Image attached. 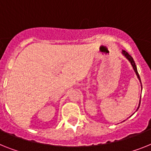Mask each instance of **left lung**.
Here are the masks:
<instances>
[{"label": "left lung", "mask_w": 151, "mask_h": 151, "mask_svg": "<svg viewBox=\"0 0 151 151\" xmlns=\"http://www.w3.org/2000/svg\"><path fill=\"white\" fill-rule=\"evenodd\" d=\"M121 53H122L123 55H124V56L125 58H126L127 59V60H129V61H130V64H131V65H132V67H133V69H134V71H135V73H136L137 77V78H138V79H139V81H140V83H141V81H140V76H139V73H138V72H137V66H136V64H135V62H134V59H133V58L131 56H130V54H129L128 53H127V52L125 51V50H122V52H121ZM141 87H142V84H141ZM140 101H139V105H138V107H137V111L138 109H139V107H140Z\"/></svg>", "instance_id": "1"}]
</instances>
